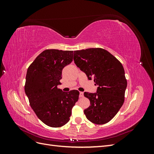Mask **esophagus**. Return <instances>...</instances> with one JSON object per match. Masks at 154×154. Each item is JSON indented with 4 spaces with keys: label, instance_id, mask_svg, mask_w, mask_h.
Here are the masks:
<instances>
[{
    "label": "esophagus",
    "instance_id": "obj_1",
    "mask_svg": "<svg viewBox=\"0 0 154 154\" xmlns=\"http://www.w3.org/2000/svg\"><path fill=\"white\" fill-rule=\"evenodd\" d=\"M83 97V92H80V97Z\"/></svg>",
    "mask_w": 154,
    "mask_h": 154
}]
</instances>
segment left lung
I'll list each match as a JSON object with an SVG mask.
<instances>
[{"label": "left lung", "instance_id": "left-lung-1", "mask_svg": "<svg viewBox=\"0 0 154 154\" xmlns=\"http://www.w3.org/2000/svg\"><path fill=\"white\" fill-rule=\"evenodd\" d=\"M74 61L88 80L93 79L98 86L96 93L84 92L91 103L84 110L86 118L97 125L109 122L124 103L127 82L122 64L101 48L74 51Z\"/></svg>", "mask_w": 154, "mask_h": 154}]
</instances>
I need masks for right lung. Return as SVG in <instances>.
Listing matches in <instances>:
<instances>
[{
	"label": "right lung",
	"mask_w": 154,
	"mask_h": 154,
	"mask_svg": "<svg viewBox=\"0 0 154 154\" xmlns=\"http://www.w3.org/2000/svg\"><path fill=\"white\" fill-rule=\"evenodd\" d=\"M73 51L46 49L27 69L25 92L30 106L42 122L51 127H60L70 119L78 100L76 90L63 92L60 85L62 69L71 63Z\"/></svg>",
	"instance_id": "1"
}]
</instances>
